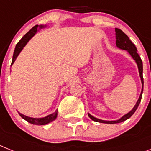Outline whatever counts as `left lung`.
<instances>
[{"label":"left lung","instance_id":"8db88e82","mask_svg":"<svg viewBox=\"0 0 151 151\" xmlns=\"http://www.w3.org/2000/svg\"><path fill=\"white\" fill-rule=\"evenodd\" d=\"M115 32H116V47L121 50H127L129 54H130V56L132 57L133 59L135 60L137 65L138 70H139V73H140V78L141 80V83H142V89H141V93L140 94V97L138 98L136 104L134 105V108L131 110L129 113L126 114L125 115L121 117L116 121H104V120H101V119L96 118L91 114H90L89 113L87 114L89 116L90 118L93 121L99 123H104V124H118V123L123 122V121H126L127 119H129L130 116H132L134 114V112L136 111L137 109L138 106L140 104V101H141V97H142V93H143V90H144V78H143V63L142 60L140 59V57L139 56V54H137V47H135L132 41L129 39V37L125 35L124 33L123 32L122 30H120L118 28H115Z\"/></svg>","mask_w":151,"mask_h":151}]
</instances>
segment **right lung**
I'll list each match as a JSON object with an SVG mask.
<instances>
[{
    "label": "right lung",
    "instance_id": "1",
    "mask_svg": "<svg viewBox=\"0 0 151 151\" xmlns=\"http://www.w3.org/2000/svg\"><path fill=\"white\" fill-rule=\"evenodd\" d=\"M45 27L46 26H44V25H40V26L36 25V26H35L34 27H32V28L30 29L28 32L27 33L26 35L23 37L21 40H20V41L17 43L16 47H15L11 65L14 64V62L15 60L17 59V56H18L19 54L21 53V50H23V48L26 46V44H27V42H28L29 40L32 38L35 35V34L38 31V27H40V28H44V27ZM19 114H20V116H21L23 119H24L25 121L30 123V124H32L45 125L49 124V123L52 122V121H54V120L57 118V116H58V110H57L54 113L51 114L47 115V116H44V117H40V118H34V117H30V116H25V115L22 114H21V113H19Z\"/></svg>",
    "mask_w": 151,
    "mask_h": 151
}]
</instances>
